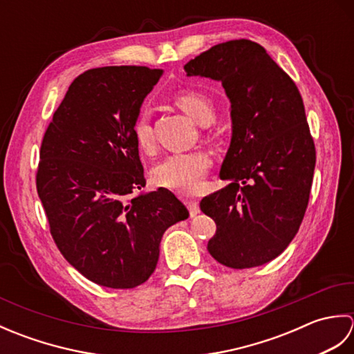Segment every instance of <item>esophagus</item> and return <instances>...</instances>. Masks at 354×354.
Instances as JSON below:
<instances>
[{
	"instance_id": "1",
	"label": "esophagus",
	"mask_w": 354,
	"mask_h": 354,
	"mask_svg": "<svg viewBox=\"0 0 354 354\" xmlns=\"http://www.w3.org/2000/svg\"><path fill=\"white\" fill-rule=\"evenodd\" d=\"M185 205L189 208V213L190 216H196L199 213V202L196 199H185Z\"/></svg>"
}]
</instances>
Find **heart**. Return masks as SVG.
Instances as JSON below:
<instances>
[{"label": "heart", "instance_id": "heart-1", "mask_svg": "<svg viewBox=\"0 0 354 354\" xmlns=\"http://www.w3.org/2000/svg\"><path fill=\"white\" fill-rule=\"evenodd\" d=\"M175 103L198 124H209L214 120V103L209 97L199 91H185L175 97ZM132 137L142 152H152L155 137L152 118L147 108H141L132 122ZM212 165V158L205 150L175 152L165 156L152 170V179L156 185L178 193L190 194L201 189L202 179Z\"/></svg>", "mask_w": 354, "mask_h": 354}]
</instances>
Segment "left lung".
Masks as SVG:
<instances>
[{"label": "left lung", "instance_id": "8db88e82", "mask_svg": "<svg viewBox=\"0 0 354 354\" xmlns=\"http://www.w3.org/2000/svg\"><path fill=\"white\" fill-rule=\"evenodd\" d=\"M187 76L221 80L231 102L232 137L221 179L225 189L201 201L216 222L208 252L246 269L278 257L299 230L317 150L298 88L260 44H217L184 65Z\"/></svg>", "mask_w": 354, "mask_h": 354}]
</instances>
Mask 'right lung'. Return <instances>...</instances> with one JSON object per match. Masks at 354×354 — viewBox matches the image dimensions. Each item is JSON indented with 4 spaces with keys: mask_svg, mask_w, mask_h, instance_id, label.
Wrapping results in <instances>:
<instances>
[{
    "mask_svg": "<svg viewBox=\"0 0 354 354\" xmlns=\"http://www.w3.org/2000/svg\"><path fill=\"white\" fill-rule=\"evenodd\" d=\"M162 71L103 66L73 80L44 133L36 189L57 250L100 286L149 280L164 231L189 217L167 189L146 185L132 122Z\"/></svg>",
    "mask_w": 354,
    "mask_h": 354,
    "instance_id": "obj_1",
    "label": "right lung"
}]
</instances>
